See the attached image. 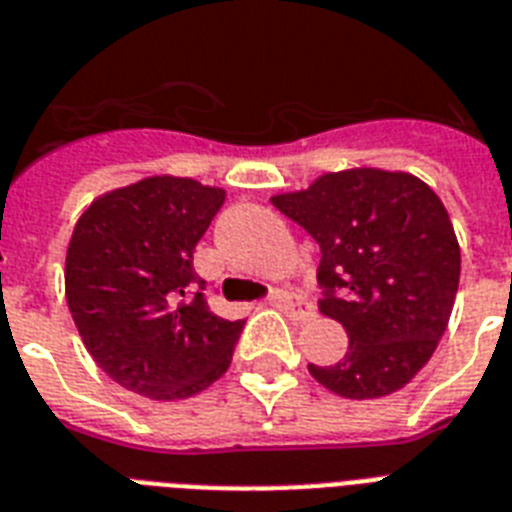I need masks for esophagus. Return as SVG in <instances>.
Wrapping results in <instances>:
<instances>
[{"label": "esophagus", "mask_w": 512, "mask_h": 512, "mask_svg": "<svg viewBox=\"0 0 512 512\" xmlns=\"http://www.w3.org/2000/svg\"><path fill=\"white\" fill-rule=\"evenodd\" d=\"M273 305H279V308H284L287 313H292V316H297V319H305V316H311V303L305 300V297L300 295H292V292H287V289H276V292H271V297H268Z\"/></svg>", "instance_id": "34e87169"}]
</instances>
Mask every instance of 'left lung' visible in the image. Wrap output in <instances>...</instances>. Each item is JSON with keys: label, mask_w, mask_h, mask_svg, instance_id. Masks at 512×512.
Here are the masks:
<instances>
[{"label": "left lung", "mask_w": 512, "mask_h": 512, "mask_svg": "<svg viewBox=\"0 0 512 512\" xmlns=\"http://www.w3.org/2000/svg\"><path fill=\"white\" fill-rule=\"evenodd\" d=\"M273 207L321 249V311L348 332L332 366L308 364L337 396L396 393L428 364L452 316L460 247L444 204L406 172L345 170Z\"/></svg>", "instance_id": "8db88e82"}]
</instances>
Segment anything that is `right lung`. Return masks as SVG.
<instances>
[{"label":"right lung","instance_id":"right-lung-1","mask_svg":"<svg viewBox=\"0 0 512 512\" xmlns=\"http://www.w3.org/2000/svg\"><path fill=\"white\" fill-rule=\"evenodd\" d=\"M225 191L146 177L84 209L66 255V300L95 364L122 388L196 396L231 366L244 321L209 311L193 249Z\"/></svg>","mask_w":512,"mask_h":512}]
</instances>
